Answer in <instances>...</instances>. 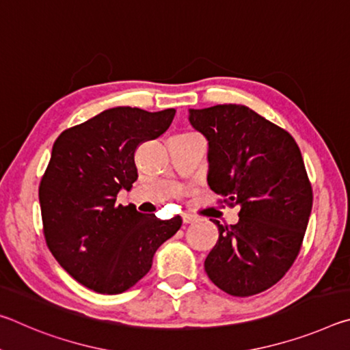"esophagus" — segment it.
Here are the masks:
<instances>
[{
  "instance_id": "esophagus-1",
  "label": "esophagus",
  "mask_w": 350,
  "mask_h": 350,
  "mask_svg": "<svg viewBox=\"0 0 350 350\" xmlns=\"http://www.w3.org/2000/svg\"><path fill=\"white\" fill-rule=\"evenodd\" d=\"M182 221H183V224H193L194 221H196V217H193V216H189V215H183L182 216Z\"/></svg>"
}]
</instances>
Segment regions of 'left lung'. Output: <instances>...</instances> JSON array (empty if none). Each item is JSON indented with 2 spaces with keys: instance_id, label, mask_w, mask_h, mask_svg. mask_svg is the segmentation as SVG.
I'll use <instances>...</instances> for the list:
<instances>
[{
  "instance_id": "left-lung-1",
  "label": "left lung",
  "mask_w": 350,
  "mask_h": 350,
  "mask_svg": "<svg viewBox=\"0 0 350 350\" xmlns=\"http://www.w3.org/2000/svg\"><path fill=\"white\" fill-rule=\"evenodd\" d=\"M191 126L208 140L206 182L238 224L224 227L205 259L215 286L233 296L270 288L298 256L312 211V187L295 139L244 105L188 109Z\"/></svg>"
}]
</instances>
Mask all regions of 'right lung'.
Returning <instances> with one entry per match:
<instances>
[{"label":"right lung","instance_id":"obj_1","mask_svg":"<svg viewBox=\"0 0 350 350\" xmlns=\"http://www.w3.org/2000/svg\"><path fill=\"white\" fill-rule=\"evenodd\" d=\"M174 114L173 108L116 106L63 131L52 146L38 189L46 244L94 292L118 295L133 287L180 228V216L161 221L133 204H116L118 191H129L139 177L135 148L167 131Z\"/></svg>","mask_w":350,"mask_h":350}]
</instances>
